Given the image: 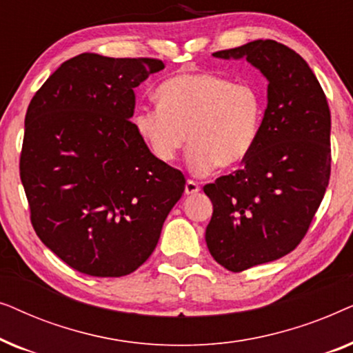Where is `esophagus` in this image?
<instances>
[{
    "mask_svg": "<svg viewBox=\"0 0 353 353\" xmlns=\"http://www.w3.org/2000/svg\"><path fill=\"white\" fill-rule=\"evenodd\" d=\"M201 186L199 183L194 181V180H188L186 185H185V192L186 194H196V192H199Z\"/></svg>",
    "mask_w": 353,
    "mask_h": 353,
    "instance_id": "obj_1",
    "label": "esophagus"
}]
</instances>
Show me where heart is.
Instances as JSON below:
<instances>
[{
    "label": "heart",
    "instance_id": "1",
    "mask_svg": "<svg viewBox=\"0 0 353 353\" xmlns=\"http://www.w3.org/2000/svg\"><path fill=\"white\" fill-rule=\"evenodd\" d=\"M154 99L157 109H139L133 123L157 161L173 162L190 141L188 167L207 175L238 165L257 141L263 109L252 85L209 72L180 74L162 81Z\"/></svg>",
    "mask_w": 353,
    "mask_h": 353
}]
</instances>
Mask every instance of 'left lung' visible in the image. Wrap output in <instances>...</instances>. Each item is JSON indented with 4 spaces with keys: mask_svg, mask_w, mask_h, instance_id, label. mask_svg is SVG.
<instances>
[{
    "mask_svg": "<svg viewBox=\"0 0 353 353\" xmlns=\"http://www.w3.org/2000/svg\"><path fill=\"white\" fill-rule=\"evenodd\" d=\"M250 62L268 80V104L243 168L204 186L214 214L205 243L230 272L281 259L301 244L331 175V112L315 74L296 51L255 40L214 52Z\"/></svg>",
    "mask_w": 353,
    "mask_h": 353,
    "instance_id": "8db88e82",
    "label": "left lung"
}]
</instances>
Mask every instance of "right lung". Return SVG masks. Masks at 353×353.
Returning <instances> with one entry per match:
<instances>
[{"instance_id":"add662e5","label":"right lung","mask_w":353,"mask_h":353,"mask_svg":"<svg viewBox=\"0 0 353 353\" xmlns=\"http://www.w3.org/2000/svg\"><path fill=\"white\" fill-rule=\"evenodd\" d=\"M151 57L83 52L61 64L26 114L21 180L41 243L77 272L133 273L149 259L185 175L157 161L130 120Z\"/></svg>"}]
</instances>
